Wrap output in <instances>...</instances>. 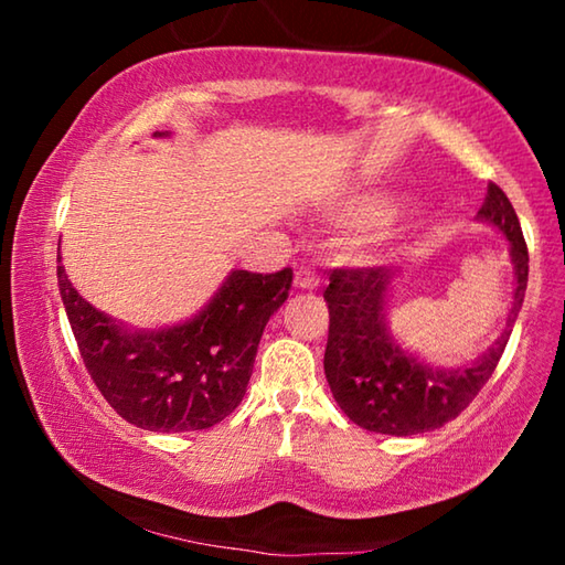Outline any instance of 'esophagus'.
Returning <instances> with one entry per match:
<instances>
[{
	"label": "esophagus",
	"instance_id": "obj_1",
	"mask_svg": "<svg viewBox=\"0 0 565 565\" xmlns=\"http://www.w3.org/2000/svg\"><path fill=\"white\" fill-rule=\"evenodd\" d=\"M294 284H296V289H301V291H313V289H319L321 279H319V274L311 269V266H301V269L296 271Z\"/></svg>",
	"mask_w": 565,
	"mask_h": 565
}]
</instances>
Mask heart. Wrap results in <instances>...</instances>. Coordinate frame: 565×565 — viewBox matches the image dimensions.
I'll return each instance as SVG.
<instances>
[{"mask_svg": "<svg viewBox=\"0 0 565 565\" xmlns=\"http://www.w3.org/2000/svg\"><path fill=\"white\" fill-rule=\"evenodd\" d=\"M396 214V202L386 194H363L351 199L347 216L359 226H384Z\"/></svg>", "mask_w": 565, "mask_h": 565, "instance_id": "heart-1", "label": "heart"}]
</instances>
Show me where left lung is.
I'll return each mask as SVG.
<instances>
[{
	"label": "left lung",
	"mask_w": 565,
	"mask_h": 565,
	"mask_svg": "<svg viewBox=\"0 0 565 565\" xmlns=\"http://www.w3.org/2000/svg\"><path fill=\"white\" fill-rule=\"evenodd\" d=\"M478 218L509 238L515 291L501 339L468 366L431 369L398 347L386 329V296L394 281L386 266L331 271L323 291L329 303L323 371L343 414L366 431L414 436L441 428L471 404L499 366L529 284V248L509 196L493 181Z\"/></svg>",
	"instance_id": "left-lung-1"
}]
</instances>
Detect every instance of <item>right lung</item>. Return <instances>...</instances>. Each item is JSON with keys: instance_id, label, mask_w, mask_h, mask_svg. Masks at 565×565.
I'll list each match as a JSON object with an SVG mask.
<instances>
[{"instance_id": "obj_1", "label": "right lung", "mask_w": 565, "mask_h": 565, "mask_svg": "<svg viewBox=\"0 0 565 565\" xmlns=\"http://www.w3.org/2000/svg\"><path fill=\"white\" fill-rule=\"evenodd\" d=\"M56 279L84 366L109 406L147 431L179 434L212 428L242 404L264 327L289 299L294 271H232L194 319L157 331H129L94 309L62 264Z\"/></svg>"}]
</instances>
